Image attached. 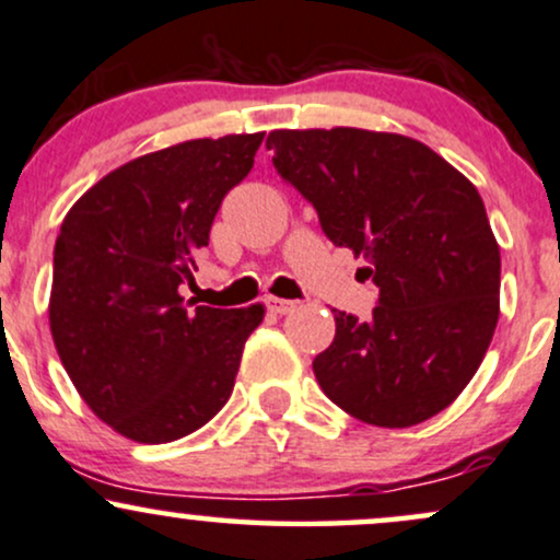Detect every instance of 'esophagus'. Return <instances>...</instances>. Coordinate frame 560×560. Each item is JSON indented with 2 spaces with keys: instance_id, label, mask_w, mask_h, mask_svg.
Instances as JSON below:
<instances>
[{
  "instance_id": "esophagus-1",
  "label": "esophagus",
  "mask_w": 560,
  "mask_h": 560,
  "mask_svg": "<svg viewBox=\"0 0 560 560\" xmlns=\"http://www.w3.org/2000/svg\"><path fill=\"white\" fill-rule=\"evenodd\" d=\"M269 312L272 314H291L295 308V301H288V299H269L267 301Z\"/></svg>"
}]
</instances>
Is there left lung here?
Listing matches in <instances>:
<instances>
[{
    "label": "left lung",
    "instance_id": "8db88e82",
    "mask_svg": "<svg viewBox=\"0 0 560 560\" xmlns=\"http://www.w3.org/2000/svg\"><path fill=\"white\" fill-rule=\"evenodd\" d=\"M267 149L380 288L366 322L332 308L335 340L312 364L325 396L390 430L448 409L501 314V248L475 183L400 133L272 130Z\"/></svg>",
    "mask_w": 560,
    "mask_h": 560
}]
</instances>
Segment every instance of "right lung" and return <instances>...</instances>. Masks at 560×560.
I'll return each mask as SVG.
<instances>
[{
  "label": "right lung",
  "mask_w": 560,
  "mask_h": 560,
  "mask_svg": "<svg viewBox=\"0 0 560 560\" xmlns=\"http://www.w3.org/2000/svg\"><path fill=\"white\" fill-rule=\"evenodd\" d=\"M265 133L194 138L125 162L65 214L49 330L78 396L117 435L173 443L228 404L265 304L188 308L196 256Z\"/></svg>",
  "instance_id": "right-lung-1"
}]
</instances>
